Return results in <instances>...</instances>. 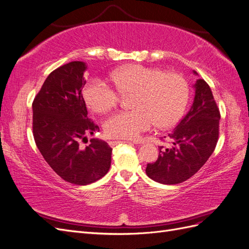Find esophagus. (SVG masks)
<instances>
[{
	"instance_id": "1",
	"label": "esophagus",
	"mask_w": 249,
	"mask_h": 249,
	"mask_svg": "<svg viewBox=\"0 0 249 249\" xmlns=\"http://www.w3.org/2000/svg\"><path fill=\"white\" fill-rule=\"evenodd\" d=\"M120 142H123V141H118V140H111V141H109V145H110V146H115L116 144H118V143H120ZM129 143H130V144H132V143H135V142L129 141Z\"/></svg>"
}]
</instances>
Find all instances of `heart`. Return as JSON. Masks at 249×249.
I'll return each mask as SVG.
<instances>
[{
  "instance_id": "heart-1",
  "label": "heart",
  "mask_w": 249,
  "mask_h": 249,
  "mask_svg": "<svg viewBox=\"0 0 249 249\" xmlns=\"http://www.w3.org/2000/svg\"><path fill=\"white\" fill-rule=\"evenodd\" d=\"M112 81L119 93H134L131 111L111 115L104 127L109 137L136 140L155 124L160 129L175 125L182 117L189 99V86L178 72L133 64L113 72ZM84 99L93 111L105 113L114 108L119 94L101 79L90 81Z\"/></svg>"
}]
</instances>
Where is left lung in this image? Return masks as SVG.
<instances>
[{
    "label": "left lung",
    "instance_id": "8db88e82",
    "mask_svg": "<svg viewBox=\"0 0 249 249\" xmlns=\"http://www.w3.org/2000/svg\"><path fill=\"white\" fill-rule=\"evenodd\" d=\"M196 74V71H193ZM195 95L190 110L168 138L171 147H160L156 162L148 163V178L164 185L183 183L195 175L216 147L219 136L220 112L210 86L202 79L194 84Z\"/></svg>",
    "mask_w": 249,
    "mask_h": 249
}]
</instances>
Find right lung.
Here are the masks:
<instances>
[{
  "label": "right lung",
  "instance_id": "1",
  "mask_svg": "<svg viewBox=\"0 0 249 249\" xmlns=\"http://www.w3.org/2000/svg\"><path fill=\"white\" fill-rule=\"evenodd\" d=\"M87 65L72 61L52 71L32 104L33 136L44 160L64 180L88 185L103 178L111 166L112 148L107 142L80 141L100 127L87 116L82 89Z\"/></svg>",
  "mask_w": 249,
  "mask_h": 249
}]
</instances>
